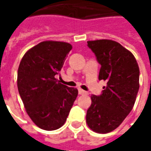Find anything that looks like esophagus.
<instances>
[{
  "label": "esophagus",
  "mask_w": 151,
  "mask_h": 151,
  "mask_svg": "<svg viewBox=\"0 0 151 151\" xmlns=\"http://www.w3.org/2000/svg\"><path fill=\"white\" fill-rule=\"evenodd\" d=\"M78 92L80 95H86L87 94V92L86 91H85L81 90V89H79Z\"/></svg>",
  "instance_id": "1"
}]
</instances>
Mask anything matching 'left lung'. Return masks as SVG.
I'll return each instance as SVG.
<instances>
[{
    "label": "left lung",
    "mask_w": 151,
    "mask_h": 151,
    "mask_svg": "<svg viewBox=\"0 0 151 151\" xmlns=\"http://www.w3.org/2000/svg\"><path fill=\"white\" fill-rule=\"evenodd\" d=\"M101 65L99 80L107 81L100 96H91L86 124L98 134L116 129L130 113L139 88V68L134 55L110 39L87 41Z\"/></svg>",
    "instance_id": "left-lung-1"
}]
</instances>
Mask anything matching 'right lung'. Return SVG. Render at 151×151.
Listing matches in <instances>:
<instances>
[{"instance_id":"add662e5","label":"right lung","mask_w":151,"mask_h":151,"mask_svg":"<svg viewBox=\"0 0 151 151\" xmlns=\"http://www.w3.org/2000/svg\"><path fill=\"white\" fill-rule=\"evenodd\" d=\"M71 49L65 42H41L27 51L18 67L17 88L27 113L44 130L64 125L78 95L76 88L55 78Z\"/></svg>"}]
</instances>
